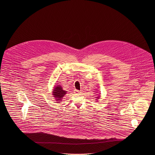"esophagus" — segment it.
Wrapping results in <instances>:
<instances>
[{"instance_id": "esophagus-1", "label": "esophagus", "mask_w": 155, "mask_h": 155, "mask_svg": "<svg viewBox=\"0 0 155 155\" xmlns=\"http://www.w3.org/2000/svg\"><path fill=\"white\" fill-rule=\"evenodd\" d=\"M74 93H75V94H80L81 92L79 91V90H75Z\"/></svg>"}]
</instances>
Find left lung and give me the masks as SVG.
<instances>
[{
    "label": "left lung",
    "instance_id": "8db88e82",
    "mask_svg": "<svg viewBox=\"0 0 155 155\" xmlns=\"http://www.w3.org/2000/svg\"><path fill=\"white\" fill-rule=\"evenodd\" d=\"M96 98H98V99L99 98V96H98V97H96Z\"/></svg>",
    "mask_w": 155,
    "mask_h": 155
}]
</instances>
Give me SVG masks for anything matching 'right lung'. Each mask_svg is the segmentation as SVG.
I'll use <instances>...</instances> for the list:
<instances>
[{
	"label": "right lung",
	"mask_w": 155,
	"mask_h": 155,
	"mask_svg": "<svg viewBox=\"0 0 155 155\" xmlns=\"http://www.w3.org/2000/svg\"><path fill=\"white\" fill-rule=\"evenodd\" d=\"M53 97L56 98V100L58 102H60L64 96L66 94L65 90L62 89V87L60 85L56 86L54 87V89L53 90Z\"/></svg>",
	"instance_id": "right-lung-1"
}]
</instances>
